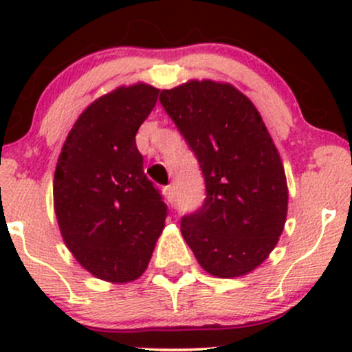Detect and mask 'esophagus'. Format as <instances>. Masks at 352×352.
<instances>
[{"mask_svg":"<svg viewBox=\"0 0 352 352\" xmlns=\"http://www.w3.org/2000/svg\"><path fill=\"white\" fill-rule=\"evenodd\" d=\"M164 197L168 204H173V201H175V187H173V185H167V187H164Z\"/></svg>","mask_w":352,"mask_h":352,"instance_id":"esophagus-1","label":"esophagus"}]
</instances>
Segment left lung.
<instances>
[{
    "instance_id": "obj_1",
    "label": "left lung",
    "mask_w": 352,
    "mask_h": 352,
    "mask_svg": "<svg viewBox=\"0 0 352 352\" xmlns=\"http://www.w3.org/2000/svg\"><path fill=\"white\" fill-rule=\"evenodd\" d=\"M160 104L199 159L204 205L180 230L201 268L217 278L253 272L280 240L288 213L281 157L253 102L228 82L188 80Z\"/></svg>"
}]
</instances>
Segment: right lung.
Segmentation results:
<instances>
[{
  "mask_svg": "<svg viewBox=\"0 0 352 352\" xmlns=\"http://www.w3.org/2000/svg\"><path fill=\"white\" fill-rule=\"evenodd\" d=\"M159 98L137 82L100 96L72 125L54 172V212L72 256L109 283L147 270L167 205L144 173L135 134Z\"/></svg>",
  "mask_w": 352,
  "mask_h": 352,
  "instance_id": "obj_1",
  "label": "right lung"
}]
</instances>
